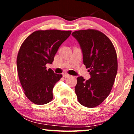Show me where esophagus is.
Instances as JSON below:
<instances>
[{"mask_svg": "<svg viewBox=\"0 0 134 134\" xmlns=\"http://www.w3.org/2000/svg\"><path fill=\"white\" fill-rule=\"evenodd\" d=\"M63 77H65V78H68V77H69L71 76L69 74H67V73H63Z\"/></svg>", "mask_w": 134, "mask_h": 134, "instance_id": "obj_1", "label": "esophagus"}]
</instances>
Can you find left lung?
I'll list each match as a JSON object with an SVG mask.
<instances>
[{
  "instance_id": "1",
  "label": "left lung",
  "mask_w": 134,
  "mask_h": 134,
  "mask_svg": "<svg viewBox=\"0 0 134 134\" xmlns=\"http://www.w3.org/2000/svg\"><path fill=\"white\" fill-rule=\"evenodd\" d=\"M72 35L79 43L83 64L91 76L87 80L82 76L77 78L78 101L86 107H97L107 98L115 82L118 71L116 50L110 40L99 30H77Z\"/></svg>"
}]
</instances>
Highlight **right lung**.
I'll list each match as a JSON object with an SVG mask.
<instances>
[{
	"label": "right lung",
	"mask_w": 134,
	"mask_h": 134,
	"mask_svg": "<svg viewBox=\"0 0 134 134\" xmlns=\"http://www.w3.org/2000/svg\"><path fill=\"white\" fill-rule=\"evenodd\" d=\"M71 34V30H36L20 47L16 60L18 76L25 95L33 103L43 105L52 100L53 88L62 74L47 69L46 65L52 63L60 45Z\"/></svg>",
	"instance_id": "1"
}]
</instances>
